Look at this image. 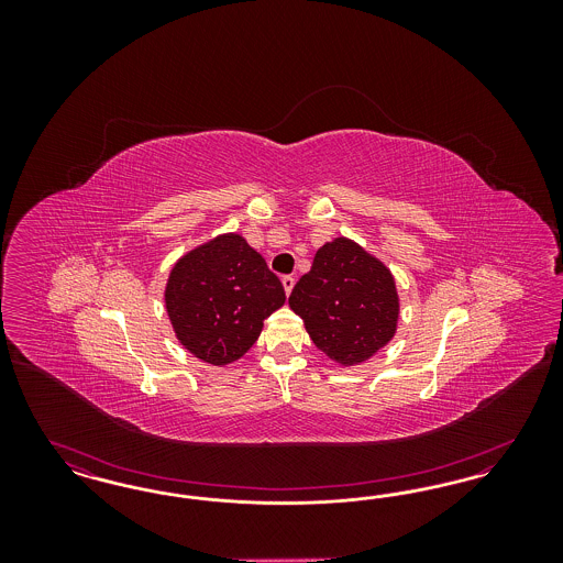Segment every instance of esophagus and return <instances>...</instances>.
Masks as SVG:
<instances>
[{"label": "esophagus", "instance_id": "esophagus-1", "mask_svg": "<svg viewBox=\"0 0 563 563\" xmlns=\"http://www.w3.org/2000/svg\"><path fill=\"white\" fill-rule=\"evenodd\" d=\"M294 276H283V287H285V294L291 295V291H294Z\"/></svg>", "mask_w": 563, "mask_h": 563}]
</instances>
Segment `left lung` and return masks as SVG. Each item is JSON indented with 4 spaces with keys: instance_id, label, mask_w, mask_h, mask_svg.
<instances>
[{
    "instance_id": "left-lung-1",
    "label": "left lung",
    "mask_w": 563,
    "mask_h": 563,
    "mask_svg": "<svg viewBox=\"0 0 563 563\" xmlns=\"http://www.w3.org/2000/svg\"><path fill=\"white\" fill-rule=\"evenodd\" d=\"M289 306L314 346L344 367L365 363L395 338L401 308L393 272L344 236L317 251Z\"/></svg>"
}]
</instances>
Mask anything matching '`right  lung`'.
I'll list each match as a JSON object with an SVG mask.
<instances>
[{"label":"right lung","mask_w":563,"mask_h":563,"mask_svg":"<svg viewBox=\"0 0 563 563\" xmlns=\"http://www.w3.org/2000/svg\"><path fill=\"white\" fill-rule=\"evenodd\" d=\"M164 303L179 344L223 367L257 342L264 321L285 303V289L241 234H221L177 260Z\"/></svg>","instance_id":"right-lung-1"}]
</instances>
